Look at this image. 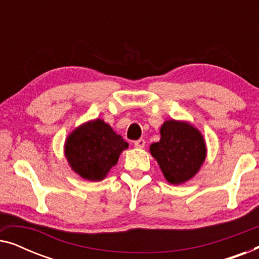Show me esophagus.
I'll use <instances>...</instances> for the list:
<instances>
[{
  "label": "esophagus",
  "mask_w": 259,
  "mask_h": 259,
  "mask_svg": "<svg viewBox=\"0 0 259 259\" xmlns=\"http://www.w3.org/2000/svg\"><path fill=\"white\" fill-rule=\"evenodd\" d=\"M145 144H146V141H145L144 139H139V140L134 141V146H136L137 148H144Z\"/></svg>",
  "instance_id": "1"
}]
</instances>
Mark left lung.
Here are the masks:
<instances>
[{
  "label": "left lung",
  "instance_id": "8db88e82",
  "mask_svg": "<svg viewBox=\"0 0 259 259\" xmlns=\"http://www.w3.org/2000/svg\"><path fill=\"white\" fill-rule=\"evenodd\" d=\"M160 136L158 143L151 145L150 152L166 180L180 185L193 178L206 158L201 133L189 122L171 119L162 123Z\"/></svg>",
  "mask_w": 259,
  "mask_h": 259
}]
</instances>
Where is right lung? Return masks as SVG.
<instances>
[{
	"label": "right lung",
	"instance_id": "obj_1",
	"mask_svg": "<svg viewBox=\"0 0 259 259\" xmlns=\"http://www.w3.org/2000/svg\"><path fill=\"white\" fill-rule=\"evenodd\" d=\"M127 147L128 144L108 123L95 119L80 125L67 137L65 155L81 178L100 182Z\"/></svg>",
	"mask_w": 259,
	"mask_h": 259
}]
</instances>
